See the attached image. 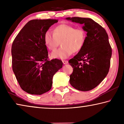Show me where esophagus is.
Segmentation results:
<instances>
[{
    "label": "esophagus",
    "mask_w": 124,
    "mask_h": 124,
    "mask_svg": "<svg viewBox=\"0 0 124 124\" xmlns=\"http://www.w3.org/2000/svg\"><path fill=\"white\" fill-rule=\"evenodd\" d=\"M62 62H63V63L64 64H67V63H68V61H66V60H63V61H62Z\"/></svg>",
    "instance_id": "1"
}]
</instances>
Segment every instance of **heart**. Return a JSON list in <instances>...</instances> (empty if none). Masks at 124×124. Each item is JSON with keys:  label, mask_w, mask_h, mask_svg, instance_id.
I'll return each mask as SVG.
<instances>
[{"label": "heart", "mask_w": 124, "mask_h": 124, "mask_svg": "<svg viewBox=\"0 0 124 124\" xmlns=\"http://www.w3.org/2000/svg\"><path fill=\"white\" fill-rule=\"evenodd\" d=\"M86 37V33L82 28H75L70 24H62L54 28L53 34L50 31H47L43 40L46 46L51 51L57 49L60 43L62 47L52 52L51 57L66 59L73 52H79L82 49Z\"/></svg>", "instance_id": "obj_1"}]
</instances>
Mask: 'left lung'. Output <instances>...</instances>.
<instances>
[{
    "mask_svg": "<svg viewBox=\"0 0 124 124\" xmlns=\"http://www.w3.org/2000/svg\"><path fill=\"white\" fill-rule=\"evenodd\" d=\"M67 20L83 24L87 32L85 44L77 55L69 61L73 68L70 83L75 89L87 91L95 88L108 74L112 47L104 28L89 18L67 17Z\"/></svg>",
    "mask_w": 124,
    "mask_h": 124,
    "instance_id": "obj_1",
    "label": "left lung"
}]
</instances>
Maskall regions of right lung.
Masks as SVG:
<instances>
[{"label":"right lung","instance_id":"obj_1","mask_svg":"<svg viewBox=\"0 0 124 124\" xmlns=\"http://www.w3.org/2000/svg\"><path fill=\"white\" fill-rule=\"evenodd\" d=\"M58 20L29 21L17 35L11 47L12 70L21 89L42 95L51 89L52 78L62 67L61 60H49L44 33Z\"/></svg>","mask_w":124,"mask_h":124}]
</instances>
